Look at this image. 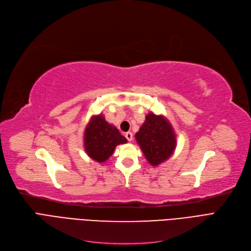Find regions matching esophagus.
Returning a JSON list of instances; mask_svg holds the SVG:
<instances>
[{
    "mask_svg": "<svg viewBox=\"0 0 251 251\" xmlns=\"http://www.w3.org/2000/svg\"><path fill=\"white\" fill-rule=\"evenodd\" d=\"M126 139L128 140V141H132L133 140V134L131 133V132H127V133H126Z\"/></svg>",
    "mask_w": 251,
    "mask_h": 251,
    "instance_id": "esophagus-1",
    "label": "esophagus"
}]
</instances>
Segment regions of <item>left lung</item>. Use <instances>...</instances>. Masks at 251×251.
Wrapping results in <instances>:
<instances>
[{"label": "left lung", "mask_w": 251, "mask_h": 251, "mask_svg": "<svg viewBox=\"0 0 251 251\" xmlns=\"http://www.w3.org/2000/svg\"><path fill=\"white\" fill-rule=\"evenodd\" d=\"M135 138L145 159L152 166H158L169 159L176 146L174 127L163 115H155L152 112L146 115Z\"/></svg>", "instance_id": "left-lung-1"}]
</instances>
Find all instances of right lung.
I'll list each match as a JSON object with an SVG mask.
<instances>
[{
  "mask_svg": "<svg viewBox=\"0 0 251 251\" xmlns=\"http://www.w3.org/2000/svg\"><path fill=\"white\" fill-rule=\"evenodd\" d=\"M127 140L118 129L108 124L101 114L92 116L84 132V148L89 157L99 163L107 161L117 145Z\"/></svg>",
  "mask_w": 251,
  "mask_h": 251,
  "instance_id": "obj_1",
  "label": "right lung"
}]
</instances>
